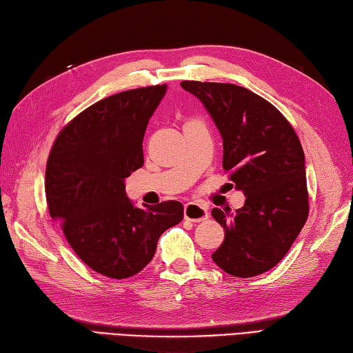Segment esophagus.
Masks as SVG:
<instances>
[{
	"mask_svg": "<svg viewBox=\"0 0 353 353\" xmlns=\"http://www.w3.org/2000/svg\"><path fill=\"white\" fill-rule=\"evenodd\" d=\"M184 218L192 222H201L208 218V210L201 204L189 203L184 205Z\"/></svg>",
	"mask_w": 353,
	"mask_h": 353,
	"instance_id": "esophagus-1",
	"label": "esophagus"
}]
</instances>
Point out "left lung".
Masks as SVG:
<instances>
[{
    "mask_svg": "<svg viewBox=\"0 0 353 353\" xmlns=\"http://www.w3.org/2000/svg\"><path fill=\"white\" fill-rule=\"evenodd\" d=\"M199 99L222 137V166L245 204L213 208L225 237L212 254L221 270L253 277L282 261L307 219L305 152L277 108L243 86L181 82Z\"/></svg>",
    "mask_w": 353,
    "mask_h": 353,
    "instance_id": "8db88e82",
    "label": "left lung"
}]
</instances>
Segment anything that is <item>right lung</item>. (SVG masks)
Masks as SVG:
<instances>
[{"label":"right lung","instance_id":"obj_1","mask_svg":"<svg viewBox=\"0 0 353 353\" xmlns=\"http://www.w3.org/2000/svg\"><path fill=\"white\" fill-rule=\"evenodd\" d=\"M166 91L163 83L99 100L62 129L48 157L50 216L81 261L106 277L140 272L160 236L184 216L178 201L137 207L125 190L145 163L143 137Z\"/></svg>","mask_w":353,"mask_h":353}]
</instances>
